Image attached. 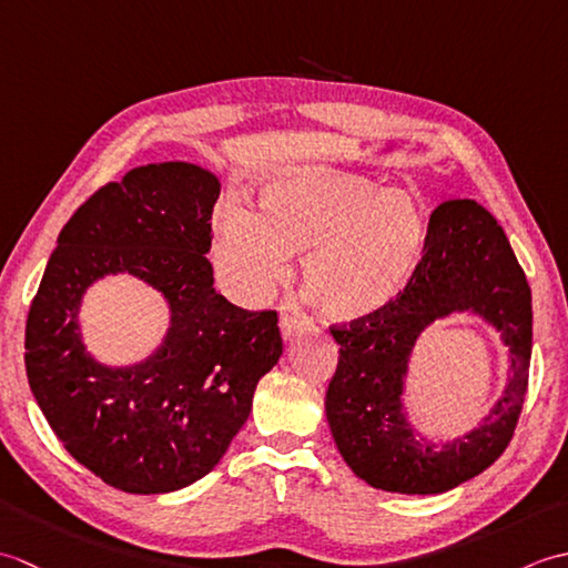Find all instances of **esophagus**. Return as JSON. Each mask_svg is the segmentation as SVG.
Listing matches in <instances>:
<instances>
[{
	"label": "esophagus",
	"mask_w": 568,
	"mask_h": 568,
	"mask_svg": "<svg viewBox=\"0 0 568 568\" xmlns=\"http://www.w3.org/2000/svg\"><path fill=\"white\" fill-rule=\"evenodd\" d=\"M297 332H303V322H297L291 315H283L281 317V334H283V342H293V336Z\"/></svg>",
	"instance_id": "obj_1"
}]
</instances>
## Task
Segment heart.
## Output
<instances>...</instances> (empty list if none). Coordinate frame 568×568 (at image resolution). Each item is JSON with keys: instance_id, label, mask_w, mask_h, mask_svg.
I'll return each mask as SVG.
<instances>
[{"instance_id": "1", "label": "heart", "mask_w": 568, "mask_h": 568, "mask_svg": "<svg viewBox=\"0 0 568 568\" xmlns=\"http://www.w3.org/2000/svg\"><path fill=\"white\" fill-rule=\"evenodd\" d=\"M427 246L425 204L317 165L287 168L258 190V214L229 202L216 214L212 256L244 303H261L303 251L300 281L324 317L358 322L400 297Z\"/></svg>"}]
</instances>
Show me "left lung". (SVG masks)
<instances>
[{
    "label": "left lung",
    "mask_w": 568,
    "mask_h": 568,
    "mask_svg": "<svg viewBox=\"0 0 568 568\" xmlns=\"http://www.w3.org/2000/svg\"><path fill=\"white\" fill-rule=\"evenodd\" d=\"M478 316L509 348V378L489 415L454 440L422 433L404 395L416 339L432 323ZM339 364L324 413L346 466L368 486L437 496L486 470L510 444L532 358V293L500 224L476 200L442 202L407 291L366 322L332 329Z\"/></svg>",
    "instance_id": "left-lung-1"
}]
</instances>
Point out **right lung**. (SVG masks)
<instances>
[{
  "label": "right lung",
  "mask_w": 568,
  "mask_h": 568,
  "mask_svg": "<svg viewBox=\"0 0 568 568\" xmlns=\"http://www.w3.org/2000/svg\"><path fill=\"white\" fill-rule=\"evenodd\" d=\"M222 183L185 161L149 163L70 216L27 320V376L70 456L124 493L161 496L222 462L251 415L258 381L283 354L275 312L214 291L212 210ZM126 272L169 305L162 344L110 367L81 342L89 287Z\"/></svg>",
  "instance_id": "add662e5"
}]
</instances>
